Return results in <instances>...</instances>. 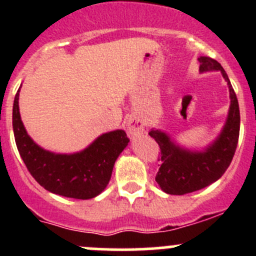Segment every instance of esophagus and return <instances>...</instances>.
I'll list each match as a JSON object with an SVG mask.
<instances>
[{
	"label": "esophagus",
	"mask_w": 256,
	"mask_h": 256,
	"mask_svg": "<svg viewBox=\"0 0 256 256\" xmlns=\"http://www.w3.org/2000/svg\"><path fill=\"white\" fill-rule=\"evenodd\" d=\"M144 121L138 116H132L128 121V132L131 138H138L144 132Z\"/></svg>",
	"instance_id": "esophagus-1"
}]
</instances>
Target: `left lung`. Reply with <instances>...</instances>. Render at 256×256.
Masks as SVG:
<instances>
[{
    "label": "left lung",
    "instance_id": "8db88e82",
    "mask_svg": "<svg viewBox=\"0 0 256 256\" xmlns=\"http://www.w3.org/2000/svg\"><path fill=\"white\" fill-rule=\"evenodd\" d=\"M200 70H220L222 76L228 82L230 94V108L228 118L213 144L204 151H190L180 147L161 130L152 128L148 135L158 144V161L162 162L156 174V182L164 192L168 194L182 196L202 190L218 180L230 164L236 154L239 140L240 112L236 92L230 84L223 66L209 56L198 58Z\"/></svg>",
    "mask_w": 256,
    "mask_h": 256
}]
</instances>
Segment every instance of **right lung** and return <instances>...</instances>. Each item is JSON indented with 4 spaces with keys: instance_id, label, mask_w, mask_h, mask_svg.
Returning <instances> with one entry per match:
<instances>
[{
    "instance_id": "add662e5",
    "label": "right lung",
    "mask_w": 256,
    "mask_h": 256,
    "mask_svg": "<svg viewBox=\"0 0 256 256\" xmlns=\"http://www.w3.org/2000/svg\"><path fill=\"white\" fill-rule=\"evenodd\" d=\"M20 89L14 96L12 125L18 152L30 174L54 194L76 200H90L100 194L109 183L116 158L130 141L125 131L102 134L76 154H53L28 136L20 115Z\"/></svg>"
}]
</instances>
